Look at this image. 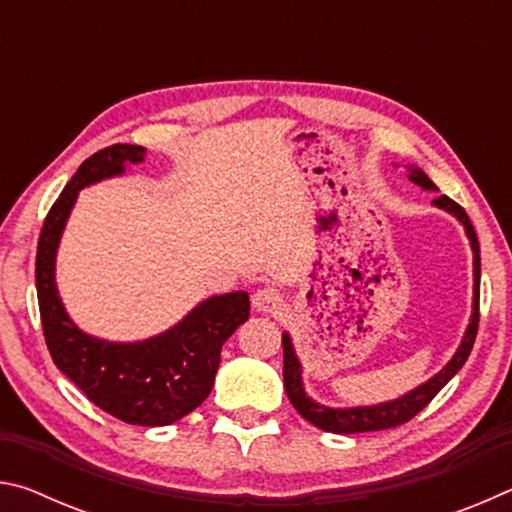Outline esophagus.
<instances>
[{
    "label": "esophagus",
    "mask_w": 512,
    "mask_h": 512,
    "mask_svg": "<svg viewBox=\"0 0 512 512\" xmlns=\"http://www.w3.org/2000/svg\"><path fill=\"white\" fill-rule=\"evenodd\" d=\"M253 305L257 311H264V314H275L277 309H282L284 298L280 296V291H277L275 287H264V289L255 291Z\"/></svg>",
    "instance_id": "34e87169"
}]
</instances>
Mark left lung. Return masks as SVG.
<instances>
[{
	"mask_svg": "<svg viewBox=\"0 0 512 512\" xmlns=\"http://www.w3.org/2000/svg\"><path fill=\"white\" fill-rule=\"evenodd\" d=\"M409 178L415 185H420L422 189H436V185L431 183L427 173L420 169H409ZM433 203H436L438 207H443V210H447V212H452L456 219L465 225V232H467V237H470V244L474 250V305H472L474 311H472L470 327H467V332L463 336L461 348L456 350L454 359L449 361L436 377H431L427 384L418 386L409 395L400 397V400L377 404V406H359V409H327V406L311 402L305 395V391H302L300 363H298L296 352H293L289 334H284L282 336L284 391H287L293 409H296L302 418L314 424V427L329 431V433H359V431H381V429L400 427V424L415 418V415H418L424 406H427L433 397L438 395L440 388H443L447 381L463 368L467 357H470L474 341H476V332H479V280H481L479 239H476V232H474L470 216L465 214L463 207L456 201H452L449 196H438V198H433Z\"/></svg>",
	"mask_w": 512,
	"mask_h": 512,
	"instance_id": "1",
	"label": "left lung"
}]
</instances>
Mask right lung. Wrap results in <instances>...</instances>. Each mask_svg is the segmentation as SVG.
Listing matches in <instances>:
<instances>
[{
  "label": "right lung",
  "instance_id": "obj_1",
  "mask_svg": "<svg viewBox=\"0 0 512 512\" xmlns=\"http://www.w3.org/2000/svg\"><path fill=\"white\" fill-rule=\"evenodd\" d=\"M144 153L135 144H112L81 164L42 223L36 289L42 332L58 370L112 418L164 427L185 418L210 395L223 343L250 314L248 293L235 291L205 300L183 323L149 341L108 343L83 334L69 320L54 282L58 239L79 189L117 176L126 162H142Z\"/></svg>",
  "mask_w": 512,
  "mask_h": 512
}]
</instances>
